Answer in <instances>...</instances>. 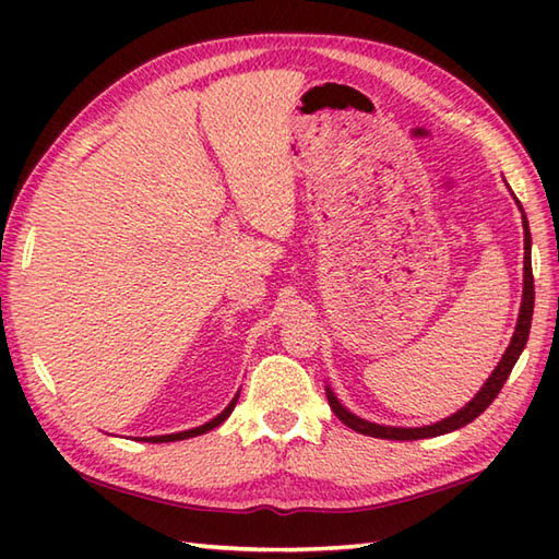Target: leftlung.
Returning <instances> with one entry per match:
<instances>
[{
    "mask_svg": "<svg viewBox=\"0 0 559 559\" xmlns=\"http://www.w3.org/2000/svg\"><path fill=\"white\" fill-rule=\"evenodd\" d=\"M514 197V194H512ZM516 206L521 211V225H524V295H521V307H519V319H516V329L514 336L509 341V346L502 355V360L497 362L492 374L488 377V382L480 386V391L473 396L466 406L459 408L454 415H449L444 420H437L432 425H423V427H394V425H379L360 418V415L350 413L343 403L336 399L334 389L326 384V399L331 411L336 413V418L348 425L350 430L367 435V437H377V439H401V442H411V439H427V437H439L447 432H454L459 427L468 425L478 418V415L490 406V403L500 394V389L504 386L509 372L514 370V365L519 360V355L524 353L526 341H528V331H531V319H533V298H536V290H533V271H531V233H528V218L524 209H521V201L514 197Z\"/></svg>",
    "mask_w": 559,
    "mask_h": 559,
    "instance_id": "obj_1",
    "label": "left lung"
}]
</instances>
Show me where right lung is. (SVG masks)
Returning <instances> with one entry per match:
<instances>
[{
	"mask_svg": "<svg viewBox=\"0 0 559 559\" xmlns=\"http://www.w3.org/2000/svg\"><path fill=\"white\" fill-rule=\"evenodd\" d=\"M237 399H240V391H237V394L233 396V401L228 403V406H225L216 418L213 420H209V423H204V425H199V427H192V430H185V432H173V435H156V437H136L139 442H151V444H160V442H180V439H189V437H197V435H204V432H209V430H213V427H218L225 418H228V415L233 413V408H235V403H237Z\"/></svg>",
	"mask_w": 559,
	"mask_h": 559,
	"instance_id": "add662e5",
	"label": "right lung"
}]
</instances>
